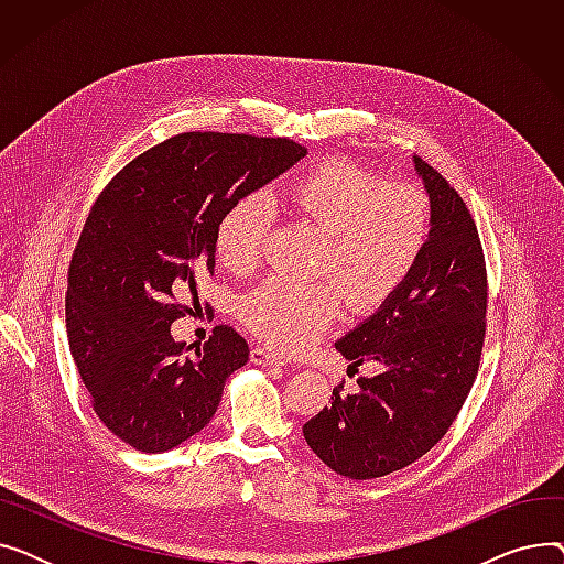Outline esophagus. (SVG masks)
<instances>
[{
    "mask_svg": "<svg viewBox=\"0 0 564 564\" xmlns=\"http://www.w3.org/2000/svg\"><path fill=\"white\" fill-rule=\"evenodd\" d=\"M251 361L258 366H279V357L270 349V347H262V345H253L251 347Z\"/></svg>",
    "mask_w": 564,
    "mask_h": 564,
    "instance_id": "esophagus-1",
    "label": "esophagus"
}]
</instances>
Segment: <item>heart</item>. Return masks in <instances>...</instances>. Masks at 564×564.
Returning <instances> with one entry per match:
<instances>
[{"label":"heart","mask_w":564,"mask_h":564,"mask_svg":"<svg viewBox=\"0 0 564 564\" xmlns=\"http://www.w3.org/2000/svg\"><path fill=\"white\" fill-rule=\"evenodd\" d=\"M272 203L297 224L322 235L313 264L317 281L270 279L240 304L247 327L283 354L311 347L336 322L340 290L354 311L381 306L416 270L434 230L425 189L387 183L379 171L347 158L322 160L283 181ZM270 219L256 198L230 205L217 228L226 270L247 274L260 262Z\"/></svg>","instance_id":"heart-1"}]
</instances>
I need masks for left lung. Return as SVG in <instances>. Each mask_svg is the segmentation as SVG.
<instances>
[{
	"mask_svg": "<svg viewBox=\"0 0 564 564\" xmlns=\"http://www.w3.org/2000/svg\"><path fill=\"white\" fill-rule=\"evenodd\" d=\"M434 210L432 240L406 283L336 343L354 366L377 361L359 391L334 389L304 425L313 453L351 480H372L432 451L476 381L487 334V264L478 226L455 187L413 158ZM351 366V368H354Z\"/></svg>",
	"mask_w": 564,
	"mask_h": 564,
	"instance_id": "obj_1",
	"label": "left lung"
}]
</instances>
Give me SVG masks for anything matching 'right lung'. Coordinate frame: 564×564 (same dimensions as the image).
Wrapping results in <instances>:
<instances>
[{
    "label": "right lung",
    "mask_w": 564,
    "mask_h": 564,
    "mask_svg": "<svg viewBox=\"0 0 564 564\" xmlns=\"http://www.w3.org/2000/svg\"><path fill=\"white\" fill-rule=\"evenodd\" d=\"M304 155L285 137L183 132L126 164L88 210L68 267V343L98 419L132 448L164 453L200 432L249 361L228 324L194 354L171 324L200 306L228 207Z\"/></svg>",
    "instance_id": "obj_1"
}]
</instances>
